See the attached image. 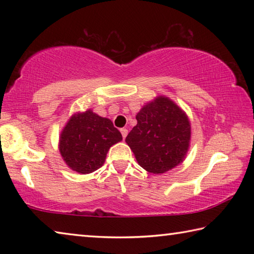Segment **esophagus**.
I'll return each instance as SVG.
<instances>
[{
	"mask_svg": "<svg viewBox=\"0 0 254 254\" xmlns=\"http://www.w3.org/2000/svg\"><path fill=\"white\" fill-rule=\"evenodd\" d=\"M121 133H122V136H123V139H126L127 135V128H126V127L121 128Z\"/></svg>",
	"mask_w": 254,
	"mask_h": 254,
	"instance_id": "esophagus-1",
	"label": "esophagus"
}]
</instances>
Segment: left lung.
I'll return each instance as SVG.
<instances>
[{"mask_svg":"<svg viewBox=\"0 0 254 254\" xmlns=\"http://www.w3.org/2000/svg\"><path fill=\"white\" fill-rule=\"evenodd\" d=\"M135 119L137 124L126 142L143 169L163 174L184 160L190 140V124L173 101L159 96L143 106Z\"/></svg>","mask_w":254,"mask_h":254,"instance_id":"left-lung-1","label":"left lung"}]
</instances>
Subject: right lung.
<instances>
[{
	"label": "right lung",
	"instance_id": "right-lung-1",
	"mask_svg": "<svg viewBox=\"0 0 254 254\" xmlns=\"http://www.w3.org/2000/svg\"><path fill=\"white\" fill-rule=\"evenodd\" d=\"M121 140V132L111 120L88 110L68 121L60 134L59 150L69 168L86 175L101 168L109 149Z\"/></svg>",
	"mask_w": 254,
	"mask_h": 254
}]
</instances>
